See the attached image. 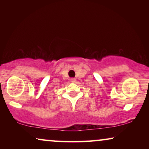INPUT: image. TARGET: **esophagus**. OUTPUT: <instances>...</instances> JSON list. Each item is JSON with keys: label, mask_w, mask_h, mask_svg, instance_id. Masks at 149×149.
<instances>
[{"label": "esophagus", "mask_w": 149, "mask_h": 149, "mask_svg": "<svg viewBox=\"0 0 149 149\" xmlns=\"http://www.w3.org/2000/svg\"><path fill=\"white\" fill-rule=\"evenodd\" d=\"M70 81H71V82H72V83H74L75 81H76V79H75L74 78H71V79H70Z\"/></svg>", "instance_id": "1"}]
</instances>
